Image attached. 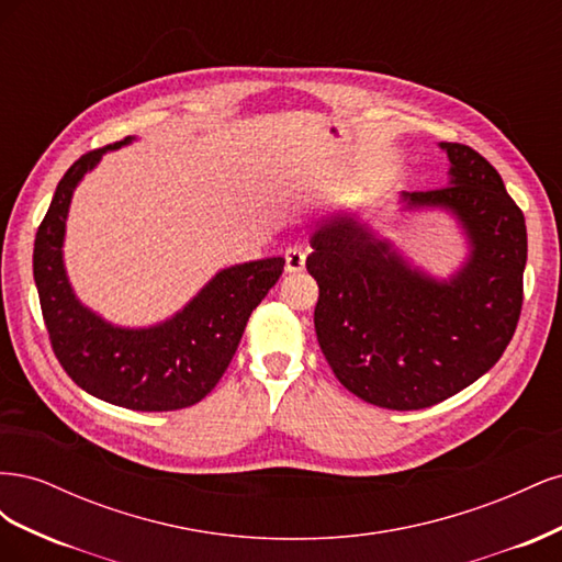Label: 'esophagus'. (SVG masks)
<instances>
[{
  "instance_id": "obj_1",
  "label": "esophagus",
  "mask_w": 562,
  "mask_h": 562,
  "mask_svg": "<svg viewBox=\"0 0 562 562\" xmlns=\"http://www.w3.org/2000/svg\"><path fill=\"white\" fill-rule=\"evenodd\" d=\"M304 258H307V255H304L302 248H297V246L288 248L285 250V269L288 271H302L304 269Z\"/></svg>"
}]
</instances>
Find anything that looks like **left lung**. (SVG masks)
<instances>
[{
  "label": "left lung",
  "instance_id": "8db88e82",
  "mask_svg": "<svg viewBox=\"0 0 562 562\" xmlns=\"http://www.w3.org/2000/svg\"><path fill=\"white\" fill-rule=\"evenodd\" d=\"M440 149L450 159L448 187L403 192L401 203L448 211L462 227L469 258L448 281L424 274L353 215L326 220L310 239L321 351L351 394L389 411L431 407L485 375L522 307V211L479 151Z\"/></svg>",
  "mask_w": 562,
  "mask_h": 562
}]
</instances>
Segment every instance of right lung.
Returning <instances> with one entry per match:
<instances>
[{
  "mask_svg": "<svg viewBox=\"0 0 562 562\" xmlns=\"http://www.w3.org/2000/svg\"><path fill=\"white\" fill-rule=\"evenodd\" d=\"M119 140L79 157L56 187L35 236V283L50 347L87 394L140 413L199 403L223 378L246 323L281 277L283 258L227 267L184 307L149 328H119L77 300L63 262L65 220L75 187Z\"/></svg>",
  "mask_w": 562,
  "mask_h": 562,
  "instance_id": "1",
  "label": "right lung"
}]
</instances>
